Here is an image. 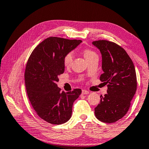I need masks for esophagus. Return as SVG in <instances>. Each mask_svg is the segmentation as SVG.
<instances>
[{
  "instance_id": "34e87169",
  "label": "esophagus",
  "mask_w": 149,
  "mask_h": 149,
  "mask_svg": "<svg viewBox=\"0 0 149 149\" xmlns=\"http://www.w3.org/2000/svg\"><path fill=\"white\" fill-rule=\"evenodd\" d=\"M89 94V92L87 90H82V94L84 95H86V94Z\"/></svg>"
}]
</instances>
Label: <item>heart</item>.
I'll return each mask as SVG.
<instances>
[{"instance_id": "1", "label": "heart", "mask_w": 149, "mask_h": 149, "mask_svg": "<svg viewBox=\"0 0 149 149\" xmlns=\"http://www.w3.org/2000/svg\"><path fill=\"white\" fill-rule=\"evenodd\" d=\"M83 54L84 57H85L88 61H90L92 58H94V57L97 56L96 52L90 49H84L83 50ZM73 58H74V56H73V53L72 52H68L66 53L63 57V61L64 65L66 66V67L71 66L73 62Z\"/></svg>"}]
</instances>
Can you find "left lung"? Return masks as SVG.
Masks as SVG:
<instances>
[{
  "label": "left lung",
  "instance_id": "obj_1",
  "mask_svg": "<svg viewBox=\"0 0 149 149\" xmlns=\"http://www.w3.org/2000/svg\"><path fill=\"white\" fill-rule=\"evenodd\" d=\"M102 54L103 74L100 79L108 84L107 94L100 96L95 108L99 120L113 123L121 119L129 109L136 91V75L134 63L120 46L106 40L93 41Z\"/></svg>",
  "mask_w": 149,
  "mask_h": 149
}]
</instances>
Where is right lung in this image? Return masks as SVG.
<instances>
[{
  "label": "right lung",
  "mask_w": 149,
  "mask_h": 149,
  "mask_svg": "<svg viewBox=\"0 0 149 149\" xmlns=\"http://www.w3.org/2000/svg\"><path fill=\"white\" fill-rule=\"evenodd\" d=\"M51 37L39 44L26 63L25 82L26 93L37 115L52 124H61L70 119L74 102L81 89L68 92L57 87L58 76L63 74V57L81 43Z\"/></svg>",
  "instance_id": "obj_1"
}]
</instances>
